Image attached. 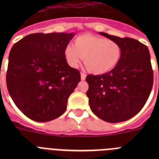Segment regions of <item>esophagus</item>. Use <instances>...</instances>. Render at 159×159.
I'll list each match as a JSON object with an SVG mask.
<instances>
[{
  "instance_id": "1",
  "label": "esophagus",
  "mask_w": 159,
  "mask_h": 159,
  "mask_svg": "<svg viewBox=\"0 0 159 159\" xmlns=\"http://www.w3.org/2000/svg\"><path fill=\"white\" fill-rule=\"evenodd\" d=\"M86 74H85V73H84V72H81V80H85V79H86Z\"/></svg>"
}]
</instances>
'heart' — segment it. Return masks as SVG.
Returning a JSON list of instances; mask_svg holds the SVG:
<instances>
[{
    "instance_id": "obj_1",
    "label": "heart",
    "mask_w": 159,
    "mask_h": 159,
    "mask_svg": "<svg viewBox=\"0 0 159 159\" xmlns=\"http://www.w3.org/2000/svg\"><path fill=\"white\" fill-rule=\"evenodd\" d=\"M122 54V47L118 42L91 34L78 36L74 40V46L67 45L64 49V57L69 66L76 68L84 58L87 69L95 75L114 69Z\"/></svg>"
}]
</instances>
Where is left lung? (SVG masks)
I'll list each match as a JSON object with an SVG mask.
<instances>
[{
	"instance_id": "8db88e82",
	"label": "left lung",
	"mask_w": 159,
	"mask_h": 159,
	"mask_svg": "<svg viewBox=\"0 0 159 159\" xmlns=\"http://www.w3.org/2000/svg\"><path fill=\"white\" fill-rule=\"evenodd\" d=\"M99 34L118 42L123 54L111 71L86 77L87 95L95 116L108 123H120L137 115L148 99L154 82L151 55L145 44L133 38Z\"/></svg>"
}]
</instances>
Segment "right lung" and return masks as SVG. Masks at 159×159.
Here are the masks:
<instances>
[{"label":"right lung","mask_w":159,"mask_h":159,"mask_svg":"<svg viewBox=\"0 0 159 159\" xmlns=\"http://www.w3.org/2000/svg\"><path fill=\"white\" fill-rule=\"evenodd\" d=\"M74 33H33L14 43L8 57L6 84L24 115L48 122L64 113L80 73L67 64L64 49Z\"/></svg>","instance_id":"add662e5"}]
</instances>
